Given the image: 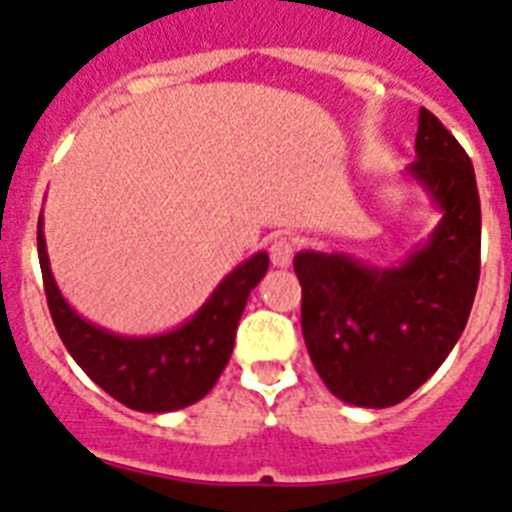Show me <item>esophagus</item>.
<instances>
[{"mask_svg": "<svg viewBox=\"0 0 512 512\" xmlns=\"http://www.w3.org/2000/svg\"><path fill=\"white\" fill-rule=\"evenodd\" d=\"M294 249V239H289V236H276L270 242V263L276 265V268H289L291 260H294Z\"/></svg>", "mask_w": 512, "mask_h": 512, "instance_id": "1", "label": "esophagus"}]
</instances>
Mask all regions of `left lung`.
<instances>
[{
  "instance_id": "1",
  "label": "left lung",
  "mask_w": 512,
  "mask_h": 512,
  "mask_svg": "<svg viewBox=\"0 0 512 512\" xmlns=\"http://www.w3.org/2000/svg\"><path fill=\"white\" fill-rule=\"evenodd\" d=\"M409 174L442 218L398 268H369L338 252H299L302 333L336 398L385 409L435 375L468 322L479 286L482 205L471 158L432 111H419Z\"/></svg>"
}]
</instances>
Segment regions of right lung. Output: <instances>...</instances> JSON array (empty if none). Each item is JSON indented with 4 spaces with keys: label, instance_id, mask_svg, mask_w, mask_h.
<instances>
[{
    "label": "right lung",
    "instance_id": "1",
    "mask_svg": "<svg viewBox=\"0 0 512 512\" xmlns=\"http://www.w3.org/2000/svg\"><path fill=\"white\" fill-rule=\"evenodd\" d=\"M38 263L51 320L67 351L85 375L111 398L135 411L163 414L192 406L210 393L229 364L234 336L249 291L268 270V255L257 252L218 283L208 302L182 328L161 336H117L83 320L59 294L38 221Z\"/></svg>",
    "mask_w": 512,
    "mask_h": 512
}]
</instances>
